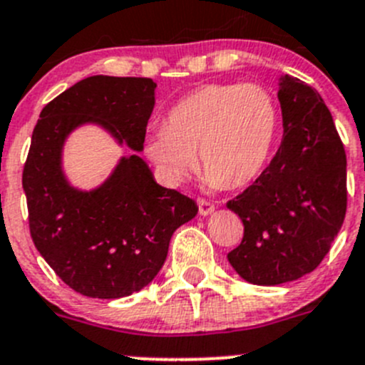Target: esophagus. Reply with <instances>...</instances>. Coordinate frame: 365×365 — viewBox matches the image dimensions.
<instances>
[{"label":"esophagus","instance_id":"1","mask_svg":"<svg viewBox=\"0 0 365 365\" xmlns=\"http://www.w3.org/2000/svg\"><path fill=\"white\" fill-rule=\"evenodd\" d=\"M197 207H200V215H203V217L205 215H210L215 210L214 205L207 200H197Z\"/></svg>","mask_w":365,"mask_h":365}]
</instances>
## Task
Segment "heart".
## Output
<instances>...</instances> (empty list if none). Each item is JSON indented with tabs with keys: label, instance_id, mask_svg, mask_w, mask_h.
Masks as SVG:
<instances>
[{
	"label": "heart",
	"instance_id": "1",
	"mask_svg": "<svg viewBox=\"0 0 365 365\" xmlns=\"http://www.w3.org/2000/svg\"><path fill=\"white\" fill-rule=\"evenodd\" d=\"M280 107L260 83H210L169 110L144 153L162 182L180 187L196 169L210 189L244 187L267 168L280 135Z\"/></svg>",
	"mask_w": 365,
	"mask_h": 365
}]
</instances>
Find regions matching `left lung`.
<instances>
[{
  "label": "left lung",
  "instance_id": "1",
  "mask_svg": "<svg viewBox=\"0 0 365 365\" xmlns=\"http://www.w3.org/2000/svg\"><path fill=\"white\" fill-rule=\"evenodd\" d=\"M284 139L265 171L226 207L244 225L228 262L242 280L280 285L312 272L346 215V153L316 88L278 78Z\"/></svg>",
  "mask_w": 365,
  "mask_h": 365
}]
</instances>
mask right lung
Segmentation results:
<instances>
[{
    "label": "right lung",
    "mask_w": 365,
    "mask_h": 365,
    "mask_svg": "<svg viewBox=\"0 0 365 365\" xmlns=\"http://www.w3.org/2000/svg\"><path fill=\"white\" fill-rule=\"evenodd\" d=\"M155 88L151 78L88 76L42 108L31 135L23 171L31 239L63 284L88 298H125L151 284L173 233L197 214L139 155ZM81 125L133 150L94 190L73 186L63 169L66 139Z\"/></svg>",
    "instance_id": "right-lung-1"
}]
</instances>
